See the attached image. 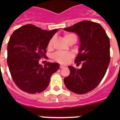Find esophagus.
Wrapping results in <instances>:
<instances>
[{"label":"esophagus","instance_id":"1","mask_svg":"<svg viewBox=\"0 0 120 120\" xmlns=\"http://www.w3.org/2000/svg\"><path fill=\"white\" fill-rule=\"evenodd\" d=\"M60 68H65V66L62 65H60Z\"/></svg>","mask_w":120,"mask_h":120}]
</instances>
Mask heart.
Returning <instances> with one entry per match:
<instances>
[{"label":"heart","mask_w":120,"mask_h":120,"mask_svg":"<svg viewBox=\"0 0 120 120\" xmlns=\"http://www.w3.org/2000/svg\"><path fill=\"white\" fill-rule=\"evenodd\" d=\"M65 39L66 41H67L68 43H69L70 41H77V36L76 35L72 33H68L67 34L65 35ZM54 41V38H52V39L50 40V41L48 43L47 45V49L49 50L52 49L53 47V43ZM72 56L71 53L69 52H57L55 53L53 55V58L55 60H56L57 62L62 63V64H65L67 62V61L69 60L70 58H71Z\"/></svg>","instance_id":"obj_1"}]
</instances>
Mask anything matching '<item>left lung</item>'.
Wrapping results in <instances>:
<instances>
[{
	"instance_id": "1",
	"label": "left lung",
	"mask_w": 120,
	"mask_h": 120,
	"mask_svg": "<svg viewBox=\"0 0 120 120\" xmlns=\"http://www.w3.org/2000/svg\"><path fill=\"white\" fill-rule=\"evenodd\" d=\"M64 30L79 37V52L75 62L82 64L80 69L68 67L70 73L64 79V83L73 93L85 94L97 87L106 73L110 61V39L100 24L88 20Z\"/></svg>"
}]
</instances>
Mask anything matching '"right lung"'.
<instances>
[{
	"label": "right lung",
	"mask_w": 120,
	"mask_h": 120,
	"mask_svg": "<svg viewBox=\"0 0 120 120\" xmlns=\"http://www.w3.org/2000/svg\"><path fill=\"white\" fill-rule=\"evenodd\" d=\"M58 29L47 31L27 24L14 31L7 45V64L12 79L22 91L35 94L47 88L53 73L59 68L58 63L38 62L46 57L49 41Z\"/></svg>",
	"instance_id": "add662e5"
}]
</instances>
